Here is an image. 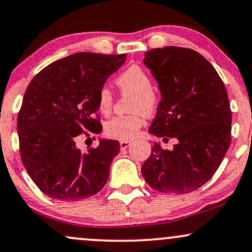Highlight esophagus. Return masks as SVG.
Returning a JSON list of instances; mask_svg holds the SVG:
<instances>
[{"label":"esophagus","instance_id":"esophagus-1","mask_svg":"<svg viewBox=\"0 0 252 252\" xmlns=\"http://www.w3.org/2000/svg\"><path fill=\"white\" fill-rule=\"evenodd\" d=\"M130 144H131V142H130V141H121V142H120L121 149H122V150L126 149L130 146Z\"/></svg>","mask_w":252,"mask_h":252}]
</instances>
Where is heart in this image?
Masks as SVG:
<instances>
[{
	"instance_id": "heart-1",
	"label": "heart",
	"mask_w": 252,
	"mask_h": 252,
	"mask_svg": "<svg viewBox=\"0 0 252 252\" xmlns=\"http://www.w3.org/2000/svg\"><path fill=\"white\" fill-rule=\"evenodd\" d=\"M116 85L122 92L132 94L130 109L131 115L114 117L105 126V134L111 138L129 141L135 138L144 123V114H154L158 105V94L152 88V80L146 70L141 66L131 65L121 73ZM98 109L104 115L111 112L114 98L109 89L102 88L98 92Z\"/></svg>"
}]
</instances>
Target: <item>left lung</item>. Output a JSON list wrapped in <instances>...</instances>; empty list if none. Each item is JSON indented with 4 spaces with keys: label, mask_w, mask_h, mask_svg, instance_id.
I'll list each match as a JSON object with an SVG mask.
<instances>
[{
    "label": "left lung",
    "mask_w": 252,
    "mask_h": 252,
    "mask_svg": "<svg viewBox=\"0 0 252 252\" xmlns=\"http://www.w3.org/2000/svg\"><path fill=\"white\" fill-rule=\"evenodd\" d=\"M143 63L161 92L149 132L178 142L172 150L155 143L141 172L158 192H193L212 178L231 144L226 89L215 67L189 48H154Z\"/></svg>",
    "instance_id": "left-lung-1"
}]
</instances>
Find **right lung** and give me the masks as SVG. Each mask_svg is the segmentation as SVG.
Returning a JSON list of instances; mask_svg holds the SVG:
<instances>
[{"mask_svg": "<svg viewBox=\"0 0 252 252\" xmlns=\"http://www.w3.org/2000/svg\"><path fill=\"white\" fill-rule=\"evenodd\" d=\"M126 59V54H72L46 66L26 90L17 116L20 154L32 180L50 198H89L108 181L120 143L100 140L83 153L76 141L85 130L102 131L98 92Z\"/></svg>", "mask_w": 252, "mask_h": 252, "instance_id": "add662e5", "label": "right lung"}]
</instances>
